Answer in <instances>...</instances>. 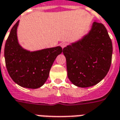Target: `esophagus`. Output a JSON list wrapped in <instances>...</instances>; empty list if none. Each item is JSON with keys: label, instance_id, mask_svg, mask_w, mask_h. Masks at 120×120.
I'll use <instances>...</instances> for the list:
<instances>
[{"label": "esophagus", "instance_id": "esophagus-1", "mask_svg": "<svg viewBox=\"0 0 120 120\" xmlns=\"http://www.w3.org/2000/svg\"><path fill=\"white\" fill-rule=\"evenodd\" d=\"M60 45H61L62 48H64V47H65L68 45V44L66 42H62V43L60 44Z\"/></svg>", "mask_w": 120, "mask_h": 120}]
</instances>
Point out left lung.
<instances>
[{"label":"left lung","instance_id":"obj_1","mask_svg":"<svg viewBox=\"0 0 120 120\" xmlns=\"http://www.w3.org/2000/svg\"><path fill=\"white\" fill-rule=\"evenodd\" d=\"M69 79L75 86L89 87L102 80L109 71L112 44L101 23L94 22L88 33L63 49Z\"/></svg>","mask_w":120,"mask_h":120}]
</instances>
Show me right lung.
Here are the masks:
<instances>
[{"label":"right lung","instance_id":"obj_1","mask_svg":"<svg viewBox=\"0 0 120 120\" xmlns=\"http://www.w3.org/2000/svg\"><path fill=\"white\" fill-rule=\"evenodd\" d=\"M19 21L12 27L5 44L4 57L10 77L22 87L37 89L45 83L50 69L62 48L57 46L30 51L20 45L17 38Z\"/></svg>","mask_w":120,"mask_h":120}]
</instances>
